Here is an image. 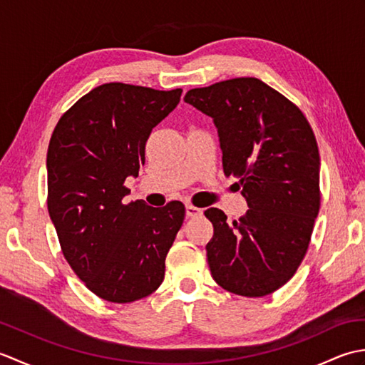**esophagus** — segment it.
<instances>
[{
    "label": "esophagus",
    "mask_w": 365,
    "mask_h": 365,
    "mask_svg": "<svg viewBox=\"0 0 365 365\" xmlns=\"http://www.w3.org/2000/svg\"><path fill=\"white\" fill-rule=\"evenodd\" d=\"M200 215H202V208H197V207L191 205V204L187 205V216H188V218H196V216H200Z\"/></svg>",
    "instance_id": "1"
}]
</instances>
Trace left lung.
<instances>
[{
	"label": "left lung",
	"instance_id": "left-lung-1",
	"mask_svg": "<svg viewBox=\"0 0 365 365\" xmlns=\"http://www.w3.org/2000/svg\"><path fill=\"white\" fill-rule=\"evenodd\" d=\"M185 102L218 130L224 174L240 177L250 210L227 222L208 208L207 260L216 284L259 298L282 287L304 259L320 210V155L304 114L257 78L191 89Z\"/></svg>",
	"mask_w": 365,
	"mask_h": 365
}]
</instances>
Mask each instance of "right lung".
Segmentation results:
<instances>
[{
    "label": "right lung",
    "mask_w": 365,
    "mask_h": 365,
    "mask_svg": "<svg viewBox=\"0 0 365 365\" xmlns=\"http://www.w3.org/2000/svg\"><path fill=\"white\" fill-rule=\"evenodd\" d=\"M182 89L106 83L81 97L54 128L46 153L48 213L68 265L111 302L149 297L185 218L178 200L125 204L127 177L145 163L152 130L174 111Z\"/></svg>",
    "instance_id": "obj_1"
}]
</instances>
